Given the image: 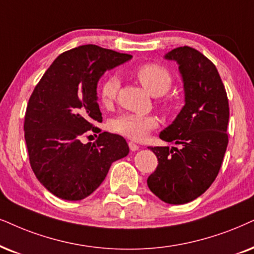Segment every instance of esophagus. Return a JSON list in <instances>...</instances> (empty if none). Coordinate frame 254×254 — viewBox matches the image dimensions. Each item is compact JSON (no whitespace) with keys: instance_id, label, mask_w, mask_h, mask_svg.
Segmentation results:
<instances>
[{"instance_id":"esophagus-1","label":"esophagus","mask_w":254,"mask_h":254,"mask_svg":"<svg viewBox=\"0 0 254 254\" xmlns=\"http://www.w3.org/2000/svg\"><path fill=\"white\" fill-rule=\"evenodd\" d=\"M129 147H130V150L131 151H137V150H139V145H137L136 143H133V142H129Z\"/></svg>"}]
</instances>
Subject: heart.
Segmentation results:
<instances>
[{"mask_svg": "<svg viewBox=\"0 0 254 254\" xmlns=\"http://www.w3.org/2000/svg\"><path fill=\"white\" fill-rule=\"evenodd\" d=\"M136 77L144 88L153 96H162L172 84V76L165 66L156 63H147L136 70ZM120 78L116 75H110L104 79L99 88V97L102 103L111 104L116 98L120 90ZM156 117L144 116L136 114H122L112 121V130L129 137L131 139L140 140L146 137L151 130L157 127Z\"/></svg>", "mask_w": 254, "mask_h": 254, "instance_id": "b5f03b06", "label": "heart"}]
</instances>
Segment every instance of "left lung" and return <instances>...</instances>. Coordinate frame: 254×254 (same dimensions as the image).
Instances as JSON below:
<instances>
[{
	"label": "left lung",
	"instance_id": "obj_1",
	"mask_svg": "<svg viewBox=\"0 0 254 254\" xmlns=\"http://www.w3.org/2000/svg\"><path fill=\"white\" fill-rule=\"evenodd\" d=\"M164 59L178 64L185 104L159 138L181 146L150 147L158 165L147 186L160 200L179 205L194 200L216 179L229 143L230 109L216 65L203 54L185 46Z\"/></svg>",
	"mask_w": 254,
	"mask_h": 254
}]
</instances>
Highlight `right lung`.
<instances>
[{
  "instance_id": "obj_1",
  "label": "right lung",
  "mask_w": 254,
  "mask_h": 254,
  "mask_svg": "<svg viewBox=\"0 0 254 254\" xmlns=\"http://www.w3.org/2000/svg\"><path fill=\"white\" fill-rule=\"evenodd\" d=\"M132 59L127 54L86 44L61 54L29 98L24 138L36 178L64 200H82L107 177L111 164L129 155L120 134L102 132L95 143L82 136L101 123L97 83L107 70Z\"/></svg>"
}]
</instances>
